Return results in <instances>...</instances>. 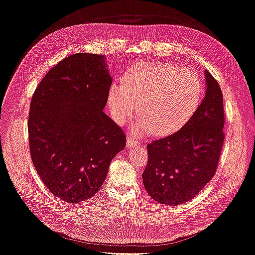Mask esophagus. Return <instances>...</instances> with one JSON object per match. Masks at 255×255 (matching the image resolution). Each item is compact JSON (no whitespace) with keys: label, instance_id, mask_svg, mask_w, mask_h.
<instances>
[{"label":"esophagus","instance_id":"34e87169","mask_svg":"<svg viewBox=\"0 0 255 255\" xmlns=\"http://www.w3.org/2000/svg\"><path fill=\"white\" fill-rule=\"evenodd\" d=\"M137 144H138V141L135 139V138L128 137V139H127V146H128V148H132V146H135Z\"/></svg>","mask_w":255,"mask_h":255}]
</instances>
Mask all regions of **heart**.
<instances>
[{"label": "heart", "instance_id": "heart-1", "mask_svg": "<svg viewBox=\"0 0 255 255\" xmlns=\"http://www.w3.org/2000/svg\"><path fill=\"white\" fill-rule=\"evenodd\" d=\"M198 75L186 68L166 63L141 61L133 65L125 83L113 82L107 91V106L118 125H126L137 112L142 118L132 127L133 133L152 132L164 136L186 123L201 101Z\"/></svg>", "mask_w": 255, "mask_h": 255}]
</instances>
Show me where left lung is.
<instances>
[{
    "instance_id": "obj_1",
    "label": "left lung",
    "mask_w": 255,
    "mask_h": 255,
    "mask_svg": "<svg viewBox=\"0 0 255 255\" xmlns=\"http://www.w3.org/2000/svg\"><path fill=\"white\" fill-rule=\"evenodd\" d=\"M205 96L195 114L177 132L148 144L142 173L146 192L158 203L181 205L195 198L212 180L225 140L223 98L207 70Z\"/></svg>"
}]
</instances>
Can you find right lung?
I'll return each mask as SVG.
<instances>
[{
	"instance_id": "right-lung-1",
	"label": "right lung",
	"mask_w": 255,
	"mask_h": 255,
	"mask_svg": "<svg viewBox=\"0 0 255 255\" xmlns=\"http://www.w3.org/2000/svg\"><path fill=\"white\" fill-rule=\"evenodd\" d=\"M113 82L104 55L63 59L36 88L29 107V151L54 196L69 203L94 197L126 135L103 113Z\"/></svg>"
}]
</instances>
